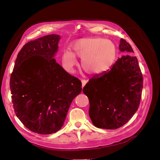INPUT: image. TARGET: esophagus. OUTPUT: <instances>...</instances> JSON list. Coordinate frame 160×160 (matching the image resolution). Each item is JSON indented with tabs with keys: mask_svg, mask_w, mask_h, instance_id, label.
Segmentation results:
<instances>
[{
	"mask_svg": "<svg viewBox=\"0 0 160 160\" xmlns=\"http://www.w3.org/2000/svg\"><path fill=\"white\" fill-rule=\"evenodd\" d=\"M81 83H82V88H83L84 86L86 85V83H88V81H87L86 80L82 79V80H81Z\"/></svg>",
	"mask_w": 160,
	"mask_h": 160,
	"instance_id": "34e87169",
	"label": "esophagus"
}]
</instances>
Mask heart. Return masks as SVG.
<instances>
[{"instance_id": "obj_1", "label": "heart", "mask_w": 160, "mask_h": 160, "mask_svg": "<svg viewBox=\"0 0 160 160\" xmlns=\"http://www.w3.org/2000/svg\"><path fill=\"white\" fill-rule=\"evenodd\" d=\"M70 49L71 51H65L61 57L62 64L69 72L74 71L78 57L81 58V65L86 72L101 75L111 68L117 57L115 43L102 38H79L71 43Z\"/></svg>"}]
</instances>
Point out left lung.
Listing matches in <instances>:
<instances>
[{
  "instance_id": "1",
  "label": "left lung",
  "mask_w": 160,
  "mask_h": 160,
  "mask_svg": "<svg viewBox=\"0 0 160 160\" xmlns=\"http://www.w3.org/2000/svg\"><path fill=\"white\" fill-rule=\"evenodd\" d=\"M119 47L127 55L119 58L105 73L92 77L83 89L89 101V117L98 128L123 126L136 112L141 100L143 77L137 57L131 56L133 50L124 39Z\"/></svg>"
}]
</instances>
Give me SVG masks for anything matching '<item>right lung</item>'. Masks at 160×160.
<instances>
[{
    "instance_id": "obj_1",
    "label": "right lung",
    "mask_w": 160,
    "mask_h": 160,
    "mask_svg": "<svg viewBox=\"0 0 160 160\" xmlns=\"http://www.w3.org/2000/svg\"><path fill=\"white\" fill-rule=\"evenodd\" d=\"M61 36L28 42L18 52L11 75L14 112L26 128L38 134L56 133L64 124L81 82L54 59Z\"/></svg>"
}]
</instances>
